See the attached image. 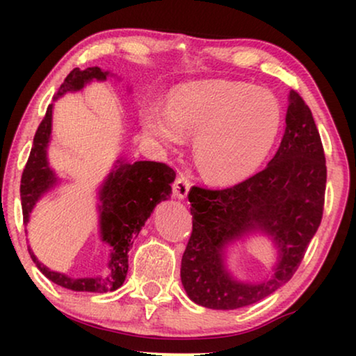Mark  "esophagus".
I'll return each instance as SVG.
<instances>
[{"label":"esophagus","mask_w":356,"mask_h":356,"mask_svg":"<svg viewBox=\"0 0 356 356\" xmlns=\"http://www.w3.org/2000/svg\"><path fill=\"white\" fill-rule=\"evenodd\" d=\"M188 191H189V179H188V177H184V175L181 173V177H178L177 179H175L173 194L178 199H184L188 196Z\"/></svg>","instance_id":"obj_1"}]
</instances>
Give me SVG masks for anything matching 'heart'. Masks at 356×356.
Here are the masks:
<instances>
[{
  "label": "heart",
  "mask_w": 356,
  "mask_h": 356,
  "mask_svg": "<svg viewBox=\"0 0 356 356\" xmlns=\"http://www.w3.org/2000/svg\"><path fill=\"white\" fill-rule=\"evenodd\" d=\"M220 152L225 157H230L233 160V165H246L254 159V145L248 140L238 138L236 133L232 131H218V133L212 134L211 139L202 140L201 144V159L204 167L216 170H222L223 165L217 163L216 152Z\"/></svg>",
  "instance_id": "obj_1"
}]
</instances>
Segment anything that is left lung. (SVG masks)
<instances>
[{
	"instance_id": "obj_1",
	"label": "left lung",
	"mask_w": 356,
	"mask_h": 356,
	"mask_svg": "<svg viewBox=\"0 0 356 356\" xmlns=\"http://www.w3.org/2000/svg\"><path fill=\"white\" fill-rule=\"evenodd\" d=\"M108 77H115V74L102 71L97 66L87 67V70L76 67L67 74L65 82L53 95V104L48 105L47 113L38 126L31 155L22 173L21 204L24 225H27L31 220L37 202L61 184V178L58 177L48 160L55 102L66 94L81 92L90 82H104ZM173 179L175 172L165 163L147 162V160L129 162L123 155L115 160L113 167L97 188L95 196L99 236L102 243L110 246L108 275L72 279L65 272L53 270L43 264L33 254L31 246H29V254L48 280L65 289L74 291H99V293L118 290L124 284L126 274H128V251L133 246V238L144 227L155 206L170 197L172 194L170 184L173 183Z\"/></svg>"
}]
</instances>
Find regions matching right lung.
Segmentation results:
<instances>
[{
    "instance_id": "1",
    "label": "right lung",
    "mask_w": 356,
    "mask_h": 356,
    "mask_svg": "<svg viewBox=\"0 0 356 356\" xmlns=\"http://www.w3.org/2000/svg\"><path fill=\"white\" fill-rule=\"evenodd\" d=\"M280 147L262 172L232 188H193V233L181 259L188 298L211 309L257 303L291 279L323 218L325 157L313 115L291 92ZM275 238L280 256L275 275L261 284L241 282L222 250L250 232Z\"/></svg>"
}]
</instances>
